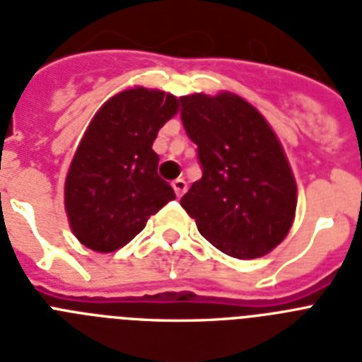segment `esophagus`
I'll list each match as a JSON object with an SVG mask.
<instances>
[{
  "instance_id": "esophagus-1",
  "label": "esophagus",
  "mask_w": 362,
  "mask_h": 362,
  "mask_svg": "<svg viewBox=\"0 0 362 362\" xmlns=\"http://www.w3.org/2000/svg\"><path fill=\"white\" fill-rule=\"evenodd\" d=\"M173 189H175L176 197H178V199H180V197L184 195V193H186V189H187L186 180H182V178H176V180L173 182Z\"/></svg>"
}]
</instances>
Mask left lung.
Returning <instances> with one entry per match:
<instances>
[{
	"label": "left lung",
	"mask_w": 362,
	"mask_h": 362,
	"mask_svg": "<svg viewBox=\"0 0 362 362\" xmlns=\"http://www.w3.org/2000/svg\"><path fill=\"white\" fill-rule=\"evenodd\" d=\"M182 124L202 178L180 199L197 228L228 257H264L286 238L298 187L277 135L240 96H182Z\"/></svg>",
	"instance_id": "obj_1"
}]
</instances>
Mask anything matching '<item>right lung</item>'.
<instances>
[{
    "instance_id": "1",
    "label": "right lung",
    "mask_w": 362,
    "mask_h": 362,
    "mask_svg": "<svg viewBox=\"0 0 362 362\" xmlns=\"http://www.w3.org/2000/svg\"><path fill=\"white\" fill-rule=\"evenodd\" d=\"M178 111V98L134 87L105 102L90 120L64 182L70 228L85 247L113 252L175 199L158 176L156 135Z\"/></svg>"
}]
</instances>
